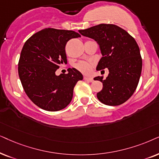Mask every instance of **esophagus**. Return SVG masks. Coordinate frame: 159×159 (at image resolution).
<instances>
[{
  "instance_id": "esophagus-1",
  "label": "esophagus",
  "mask_w": 159,
  "mask_h": 159,
  "mask_svg": "<svg viewBox=\"0 0 159 159\" xmlns=\"http://www.w3.org/2000/svg\"><path fill=\"white\" fill-rule=\"evenodd\" d=\"M84 79L85 80V81H89V82H92L93 81H94L92 78H89V77H84Z\"/></svg>"
}]
</instances>
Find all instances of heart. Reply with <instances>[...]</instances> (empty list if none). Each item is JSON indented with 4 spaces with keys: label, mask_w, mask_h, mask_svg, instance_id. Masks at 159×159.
<instances>
[{
    "label": "heart",
    "mask_w": 159,
    "mask_h": 159,
    "mask_svg": "<svg viewBox=\"0 0 159 159\" xmlns=\"http://www.w3.org/2000/svg\"><path fill=\"white\" fill-rule=\"evenodd\" d=\"M94 62L92 61H80L74 65L75 68L84 75H88L92 70Z\"/></svg>",
    "instance_id": "obj_1"
}]
</instances>
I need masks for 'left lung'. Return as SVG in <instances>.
Returning <instances> with one entry per match:
<instances>
[{
  "label": "left lung",
  "instance_id": "8db88e82",
  "mask_svg": "<svg viewBox=\"0 0 159 159\" xmlns=\"http://www.w3.org/2000/svg\"><path fill=\"white\" fill-rule=\"evenodd\" d=\"M78 32L94 39L99 45L102 57L97 70H109L105 80L99 76L94 78L103 84L102 89L97 94V98L110 106L124 103L136 90L143 67L136 41L126 30L113 24H100Z\"/></svg>",
  "mask_w": 159,
  "mask_h": 159
}]
</instances>
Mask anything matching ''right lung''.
Instances as JSON below:
<instances>
[{"label": "right lung", "instance_id": "right-lung-1", "mask_svg": "<svg viewBox=\"0 0 159 159\" xmlns=\"http://www.w3.org/2000/svg\"><path fill=\"white\" fill-rule=\"evenodd\" d=\"M81 37L73 30L46 28L25 42L18 63L21 83L27 97L40 108L58 111L70 104L73 89L83 75L75 68L56 75L61 65L66 64L65 46L69 40Z\"/></svg>", "mask_w": 159, "mask_h": 159}]
</instances>
